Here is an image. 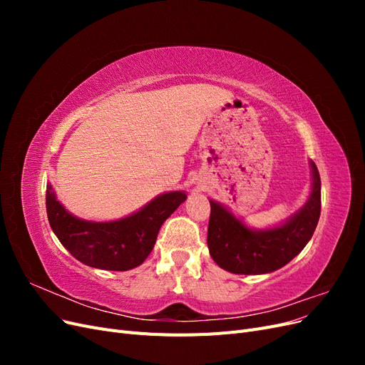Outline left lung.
Returning <instances> with one entry per match:
<instances>
[{"instance_id": "1", "label": "left lung", "mask_w": 365, "mask_h": 365, "mask_svg": "<svg viewBox=\"0 0 365 365\" xmlns=\"http://www.w3.org/2000/svg\"><path fill=\"white\" fill-rule=\"evenodd\" d=\"M312 187L304 205L280 225L256 230L247 227L230 208L210 200L207 245L220 268L233 274H268L300 254L311 240L322 212V180L314 161Z\"/></svg>"}]
</instances>
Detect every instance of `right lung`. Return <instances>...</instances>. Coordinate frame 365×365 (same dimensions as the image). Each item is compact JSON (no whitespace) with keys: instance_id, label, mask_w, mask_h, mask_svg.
Masks as SVG:
<instances>
[{"instance_id":"1","label":"right lung","mask_w":365,"mask_h":365,"mask_svg":"<svg viewBox=\"0 0 365 365\" xmlns=\"http://www.w3.org/2000/svg\"><path fill=\"white\" fill-rule=\"evenodd\" d=\"M185 200L181 190L161 193L126 217L94 222L70 213L47 184L46 205L53 233L73 257L97 269L128 271L146 260L164 220Z\"/></svg>"}]
</instances>
